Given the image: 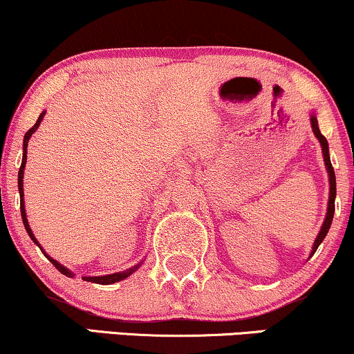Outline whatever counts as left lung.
<instances>
[{
    "label": "left lung",
    "mask_w": 354,
    "mask_h": 354,
    "mask_svg": "<svg viewBox=\"0 0 354 354\" xmlns=\"http://www.w3.org/2000/svg\"><path fill=\"white\" fill-rule=\"evenodd\" d=\"M310 127H312V131H314V135L317 140L320 141V146H322V153H324V160H325V167H327V172H328V183H330V195H328V208H327V216H325V221L322 224V227H320L319 231V236L315 239L314 242V247H312V252H310V257L315 254V250H317V247L322 244V241L327 236L330 226H332V221H333V213H335V196H337V182H335V171L332 167V162H330V154H328V143L327 140H325V136L320 133L319 130V123H317V117L314 115V113H310Z\"/></svg>",
    "instance_id": "left-lung-1"
}]
</instances>
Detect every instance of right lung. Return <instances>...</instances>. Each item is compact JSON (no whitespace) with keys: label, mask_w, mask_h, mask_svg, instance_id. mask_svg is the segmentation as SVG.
Segmentation results:
<instances>
[{"label":"right lung","mask_w":354,"mask_h":354,"mask_svg":"<svg viewBox=\"0 0 354 354\" xmlns=\"http://www.w3.org/2000/svg\"><path fill=\"white\" fill-rule=\"evenodd\" d=\"M44 117H45V112L40 113L39 118H37L35 125L32 127L30 130L27 131L26 135H24V145H22V164H21V167H19V176H17V187H19V195H21V216H22V223H24V227H26L27 234H29V237H30L32 241H34L35 244L39 245V247H40V244H39V242H37V239H35V236H34V232H32V229H30V226H29V223H27L26 208H24V185H22V178H24V169H26V160H27V145H29L30 136L34 135L37 128H39L40 122L44 120ZM40 250H42L44 254H45V250L42 249V247H40ZM45 257H47V259H48L50 261H52V263L55 265V268H57L59 273H63V274H65V277H68V278H73V277H75V273H71L70 270H68L66 267H63L62 263H58L57 260H53L52 257H50L48 254H45ZM141 263H143V261H140V263L135 265V267H131V268L125 270V272H118V273H112V274H105V277H84L82 279H86V281H91V283H97V284H112V283L122 281V279H125V278L130 277L131 273H135L136 270L140 268V265H141Z\"/></svg>","instance_id":"obj_1"}]
</instances>
